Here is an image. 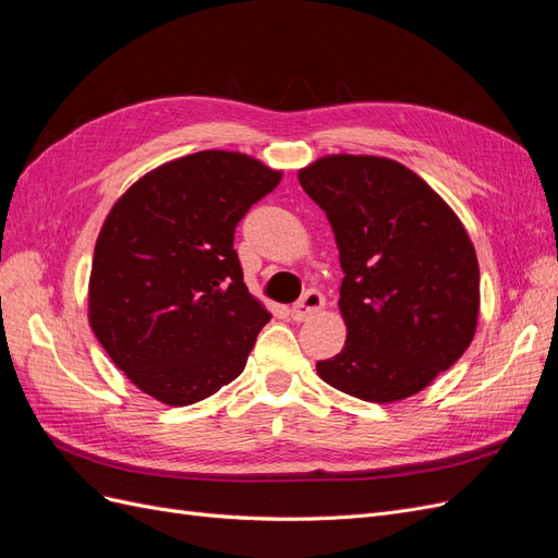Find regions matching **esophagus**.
I'll return each instance as SVG.
<instances>
[{
  "mask_svg": "<svg viewBox=\"0 0 558 558\" xmlns=\"http://www.w3.org/2000/svg\"><path fill=\"white\" fill-rule=\"evenodd\" d=\"M324 305H326V298H324V293H318V291H307L305 295H302L295 305L291 307V316L295 318V320H305V318H310V316H314L316 312H320L324 310Z\"/></svg>",
  "mask_w": 558,
  "mask_h": 558,
  "instance_id": "1",
  "label": "esophagus"
}]
</instances>
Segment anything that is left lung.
I'll return each instance as SVG.
<instances>
[{"label":"left lung","mask_w":558,"mask_h":558,"mask_svg":"<svg viewBox=\"0 0 558 558\" xmlns=\"http://www.w3.org/2000/svg\"><path fill=\"white\" fill-rule=\"evenodd\" d=\"M298 179L326 211L344 269L347 342L316 363L318 377L367 402L418 393L475 337L480 265L463 223L388 158L326 156Z\"/></svg>","instance_id":"1"}]
</instances>
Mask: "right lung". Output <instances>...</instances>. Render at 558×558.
Segmentation results:
<instances>
[{"instance_id":"right-lung-1","label":"right lung","mask_w":558,"mask_h":558,"mask_svg":"<svg viewBox=\"0 0 558 558\" xmlns=\"http://www.w3.org/2000/svg\"><path fill=\"white\" fill-rule=\"evenodd\" d=\"M281 172L238 150H199L118 197L95 244L88 318L125 377L193 404L242 375L269 312L244 283L234 228Z\"/></svg>"}]
</instances>
